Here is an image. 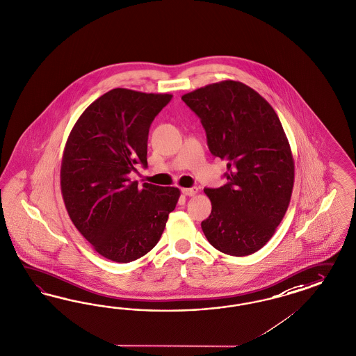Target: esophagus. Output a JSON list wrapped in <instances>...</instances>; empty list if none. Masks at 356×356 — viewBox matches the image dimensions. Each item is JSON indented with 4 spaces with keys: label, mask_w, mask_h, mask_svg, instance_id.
Instances as JSON below:
<instances>
[{
    "label": "esophagus",
    "mask_w": 356,
    "mask_h": 356,
    "mask_svg": "<svg viewBox=\"0 0 356 356\" xmlns=\"http://www.w3.org/2000/svg\"><path fill=\"white\" fill-rule=\"evenodd\" d=\"M197 192H198L197 188H183V189H181V193H183L184 195H189V197L197 194Z\"/></svg>",
    "instance_id": "34e87169"
}]
</instances>
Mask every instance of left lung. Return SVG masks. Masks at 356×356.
Here are the masks:
<instances>
[{
    "label": "left lung",
    "instance_id": "left-lung-1",
    "mask_svg": "<svg viewBox=\"0 0 356 356\" xmlns=\"http://www.w3.org/2000/svg\"><path fill=\"white\" fill-rule=\"evenodd\" d=\"M181 99L201 119L211 154L227 161V183L205 188L213 209L202 231L222 253L249 256L269 241L290 205L295 165L286 133L269 103L237 81Z\"/></svg>",
    "mask_w": 356,
    "mask_h": 356
}]
</instances>
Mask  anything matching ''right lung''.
Wrapping results in <instances>:
<instances>
[{"label":"right lung","mask_w":356,"mask_h":356,"mask_svg":"<svg viewBox=\"0 0 356 356\" xmlns=\"http://www.w3.org/2000/svg\"><path fill=\"white\" fill-rule=\"evenodd\" d=\"M172 99L113 88L76 120L65 145L61 193L73 225L97 253L127 264L149 253L162 236L180 191L129 175L147 167L151 122Z\"/></svg>","instance_id":"obj_1"}]
</instances>
